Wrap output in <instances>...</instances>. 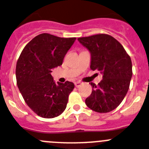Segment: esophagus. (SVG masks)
Wrapping results in <instances>:
<instances>
[{
    "label": "esophagus",
    "instance_id": "esophagus-1",
    "mask_svg": "<svg viewBox=\"0 0 149 149\" xmlns=\"http://www.w3.org/2000/svg\"><path fill=\"white\" fill-rule=\"evenodd\" d=\"M81 83L80 82V81H76V82H75V86L76 87V88H79V87L81 86Z\"/></svg>",
    "mask_w": 149,
    "mask_h": 149
}]
</instances>
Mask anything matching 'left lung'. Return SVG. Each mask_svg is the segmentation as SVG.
<instances>
[{"label":"left lung","instance_id":"8db88e82","mask_svg":"<svg viewBox=\"0 0 149 149\" xmlns=\"http://www.w3.org/2000/svg\"><path fill=\"white\" fill-rule=\"evenodd\" d=\"M91 53V68L102 75L97 86L91 82L92 93L85 104L98 113L113 111L122 102L132 77V63L123 45L112 36L98 34L79 38Z\"/></svg>","mask_w":149,"mask_h":149}]
</instances>
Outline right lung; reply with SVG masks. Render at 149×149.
I'll list each match as a JSON object with an SVG mask.
<instances>
[{"label":"right lung","mask_w":149,"mask_h":149,"mask_svg":"<svg viewBox=\"0 0 149 149\" xmlns=\"http://www.w3.org/2000/svg\"><path fill=\"white\" fill-rule=\"evenodd\" d=\"M76 38L47 33L36 36L25 46L16 65V80L25 102L38 116L53 118L67 107L73 82L56 83L52 70L62 65Z\"/></svg>","instance_id":"obj_1"}]
</instances>
